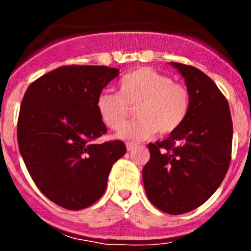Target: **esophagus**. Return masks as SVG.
<instances>
[{
	"label": "esophagus",
	"instance_id": "34e87169",
	"mask_svg": "<svg viewBox=\"0 0 251 251\" xmlns=\"http://www.w3.org/2000/svg\"><path fill=\"white\" fill-rule=\"evenodd\" d=\"M135 148H137V144H134V143L126 144V149H127V151H132V150H134Z\"/></svg>",
	"mask_w": 251,
	"mask_h": 251
}]
</instances>
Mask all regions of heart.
<instances>
[{"mask_svg":"<svg viewBox=\"0 0 251 251\" xmlns=\"http://www.w3.org/2000/svg\"><path fill=\"white\" fill-rule=\"evenodd\" d=\"M135 106L138 119L117 134L120 139L138 142L153 137L157 132H175L188 117L190 96L188 89L165 74L140 68L119 80L118 93L102 92L97 99L100 119L114 131L125 125Z\"/></svg>","mask_w":251,"mask_h":251,"instance_id":"b5f03b06","label":"heart"}]
</instances>
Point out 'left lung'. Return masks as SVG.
<instances>
[{
    "mask_svg": "<svg viewBox=\"0 0 251 251\" xmlns=\"http://www.w3.org/2000/svg\"><path fill=\"white\" fill-rule=\"evenodd\" d=\"M170 65L185 80L190 109L179 128L149 144L143 181L155 208L180 215L205 203L223 181L231 157L232 122L229 103L205 73L183 63Z\"/></svg>",
    "mask_w": 251,
    "mask_h": 251,
    "instance_id": "8db88e82",
    "label": "left lung"
}]
</instances>
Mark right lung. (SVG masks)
<instances>
[{"instance_id":"right-lung-1","label":"right lung","mask_w":251,"mask_h":251,"mask_svg":"<svg viewBox=\"0 0 251 251\" xmlns=\"http://www.w3.org/2000/svg\"><path fill=\"white\" fill-rule=\"evenodd\" d=\"M119 70L63 66L25 91L17 122L20 153L34 183L48 200L80 210L99 200L112 165L126 153L122 140L94 144L107 132L98 96Z\"/></svg>"}]
</instances>
